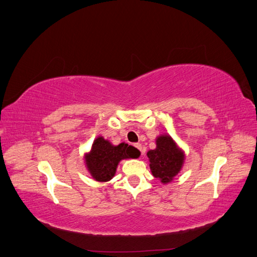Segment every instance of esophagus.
Wrapping results in <instances>:
<instances>
[{
    "instance_id": "esophagus-1",
    "label": "esophagus",
    "mask_w": 257,
    "mask_h": 257,
    "mask_svg": "<svg viewBox=\"0 0 257 257\" xmlns=\"http://www.w3.org/2000/svg\"><path fill=\"white\" fill-rule=\"evenodd\" d=\"M134 146H135V147L137 148V149H138L139 151H141V152H142V154H143V147H142V145H141V144H138V143H137V144H135Z\"/></svg>"
}]
</instances>
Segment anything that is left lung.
Instances as JSON below:
<instances>
[{
  "label": "left lung",
  "mask_w": 257,
  "mask_h": 257,
  "mask_svg": "<svg viewBox=\"0 0 257 257\" xmlns=\"http://www.w3.org/2000/svg\"><path fill=\"white\" fill-rule=\"evenodd\" d=\"M152 175L162 183H169L180 173L184 162V153L179 149L169 135L157 138V148L147 152Z\"/></svg>",
  "instance_id": "8db88e82"
}]
</instances>
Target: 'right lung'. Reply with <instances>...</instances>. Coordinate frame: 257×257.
Wrapping results in <instances>:
<instances>
[{"instance_id":"add662e5","label":"right lung","mask_w":257,"mask_h":257,"mask_svg":"<svg viewBox=\"0 0 257 257\" xmlns=\"http://www.w3.org/2000/svg\"><path fill=\"white\" fill-rule=\"evenodd\" d=\"M141 152L127 144L113 146L102 136L93 142L91 151L85 154L84 161L90 175L98 182H107L115 174L119 162L124 159H137Z\"/></svg>"}]
</instances>
